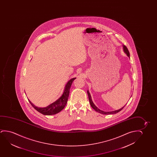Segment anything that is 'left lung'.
Wrapping results in <instances>:
<instances>
[{"mask_svg": "<svg viewBox=\"0 0 157 157\" xmlns=\"http://www.w3.org/2000/svg\"><path fill=\"white\" fill-rule=\"evenodd\" d=\"M123 50H124V52L125 53L127 54V56H128L129 57H130V53H129V50H128V48H127V47H126L125 45H123ZM87 94H88V99H89V101H90V103L91 107H92L96 112H99V113H101V114H105V115L116 114V113H117L118 112H120L121 110L124 107H124H123L122 108L120 109L116 110H114V111H112V112H104V111H102V110H101L99 109V108L97 107V106L95 105L94 103L93 102L92 99H91V96H90V93L89 92L88 90H87Z\"/></svg>", "mask_w": 157, "mask_h": 157, "instance_id": "1", "label": "left lung"}]
</instances>
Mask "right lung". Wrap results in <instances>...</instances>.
I'll return each instance as SVG.
<instances>
[{"mask_svg":"<svg viewBox=\"0 0 157 157\" xmlns=\"http://www.w3.org/2000/svg\"><path fill=\"white\" fill-rule=\"evenodd\" d=\"M75 78H73L69 80L67 82L66 86L65 87L64 92L62 95V96L57 99L56 101L50 104L46 107L39 108L34 105L30 100L28 99V101L30 102L33 107L34 108V109L36 110L37 112L40 113L41 114L45 115H52L57 114L59 112H60L64 108L65 106L67 105V101L69 98V93H70V89L71 87L72 83L75 79Z\"/></svg>","mask_w":157,"mask_h":157,"instance_id":"add662e5","label":"right lung"}]
</instances>
